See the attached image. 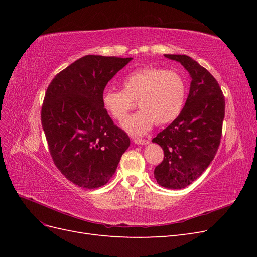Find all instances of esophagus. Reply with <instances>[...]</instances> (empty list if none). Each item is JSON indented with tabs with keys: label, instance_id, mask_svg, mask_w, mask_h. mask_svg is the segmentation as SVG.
Instances as JSON below:
<instances>
[{
	"label": "esophagus",
	"instance_id": "34e87169",
	"mask_svg": "<svg viewBox=\"0 0 257 257\" xmlns=\"http://www.w3.org/2000/svg\"><path fill=\"white\" fill-rule=\"evenodd\" d=\"M134 143L137 145H148L149 144V139H142V138H135Z\"/></svg>",
	"mask_w": 257,
	"mask_h": 257
}]
</instances>
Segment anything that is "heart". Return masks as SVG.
I'll return each instance as SVG.
<instances>
[{"mask_svg":"<svg viewBox=\"0 0 257 257\" xmlns=\"http://www.w3.org/2000/svg\"><path fill=\"white\" fill-rule=\"evenodd\" d=\"M123 90L108 89L103 94V106L116 121L126 119L136 106L141 110L123 123L130 134L141 136L155 123L164 125L180 114L185 99L186 85L176 72L160 67H142L125 76Z\"/></svg>","mask_w":257,"mask_h":257,"instance_id":"obj_1","label":"heart"}]
</instances>
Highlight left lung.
<instances>
[{
    "label": "left lung",
    "instance_id": "1",
    "mask_svg": "<svg viewBox=\"0 0 257 257\" xmlns=\"http://www.w3.org/2000/svg\"><path fill=\"white\" fill-rule=\"evenodd\" d=\"M191 75L190 93L182 111L152 139L164 159L154 169L157 182L183 189L203 174L214 159L222 137L225 98L219 82L205 67L184 54H165Z\"/></svg>",
    "mask_w": 257,
    "mask_h": 257
}]
</instances>
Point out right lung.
Masks as SVG:
<instances>
[{
    "instance_id": "right-lung-1",
    "label": "right lung",
    "mask_w": 257,
    "mask_h": 257,
    "mask_svg": "<svg viewBox=\"0 0 257 257\" xmlns=\"http://www.w3.org/2000/svg\"><path fill=\"white\" fill-rule=\"evenodd\" d=\"M132 58L89 54L51 80L42 106V125L54 165L83 189L105 185L114 174L130 137L103 106L108 81Z\"/></svg>"
}]
</instances>
